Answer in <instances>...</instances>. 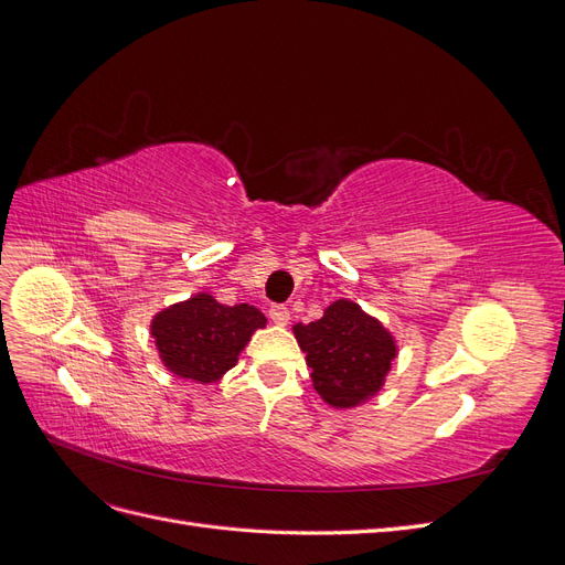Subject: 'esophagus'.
Masks as SVG:
<instances>
[{"label": "esophagus", "mask_w": 565, "mask_h": 565, "mask_svg": "<svg viewBox=\"0 0 565 565\" xmlns=\"http://www.w3.org/2000/svg\"><path fill=\"white\" fill-rule=\"evenodd\" d=\"M268 316L276 324H287L289 322V311H287V306H282V303H273L268 309Z\"/></svg>", "instance_id": "1"}]
</instances>
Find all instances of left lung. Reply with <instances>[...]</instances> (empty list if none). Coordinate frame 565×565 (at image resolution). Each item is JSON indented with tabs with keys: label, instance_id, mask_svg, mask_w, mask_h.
Segmentation results:
<instances>
[{
	"label": "left lung",
	"instance_id": "1",
	"mask_svg": "<svg viewBox=\"0 0 565 565\" xmlns=\"http://www.w3.org/2000/svg\"><path fill=\"white\" fill-rule=\"evenodd\" d=\"M295 337L324 403L353 407L374 396L396 358L393 337L353 301H334L324 316L295 324Z\"/></svg>",
	"mask_w": 565,
	"mask_h": 565
}]
</instances>
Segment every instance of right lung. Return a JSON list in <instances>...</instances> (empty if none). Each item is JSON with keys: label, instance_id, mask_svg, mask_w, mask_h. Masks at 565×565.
I'll return each mask as SVG.
<instances>
[{"label": "right lung", "instance_id": "right-lung-1", "mask_svg": "<svg viewBox=\"0 0 565 565\" xmlns=\"http://www.w3.org/2000/svg\"><path fill=\"white\" fill-rule=\"evenodd\" d=\"M264 324L266 316L249 303L226 306L198 295L158 313L150 332L169 370L181 380L207 384L237 363L252 332Z\"/></svg>", "mask_w": 565, "mask_h": 565}]
</instances>
